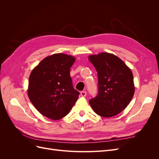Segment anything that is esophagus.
Returning <instances> with one entry per match:
<instances>
[{
  "label": "esophagus",
  "instance_id": "1",
  "mask_svg": "<svg viewBox=\"0 0 159 159\" xmlns=\"http://www.w3.org/2000/svg\"><path fill=\"white\" fill-rule=\"evenodd\" d=\"M80 95L81 97H85L86 95H87V93H86L85 91H81Z\"/></svg>",
  "mask_w": 159,
  "mask_h": 159
}]
</instances>
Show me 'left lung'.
Segmentation results:
<instances>
[{
  "instance_id": "1",
  "label": "left lung",
  "mask_w": 159,
  "mask_h": 159,
  "mask_svg": "<svg viewBox=\"0 0 159 159\" xmlns=\"http://www.w3.org/2000/svg\"><path fill=\"white\" fill-rule=\"evenodd\" d=\"M98 71V92L89 103L98 115L111 117L127 107L134 93L133 73L116 56L102 52L89 56Z\"/></svg>"
}]
</instances>
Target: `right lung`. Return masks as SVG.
Returning a JSON list of instances; mask_svg holds the SVG:
<instances>
[{
  "label": "right lung",
  "mask_w": 159,
  "mask_h": 159,
  "mask_svg": "<svg viewBox=\"0 0 159 159\" xmlns=\"http://www.w3.org/2000/svg\"><path fill=\"white\" fill-rule=\"evenodd\" d=\"M75 57L55 54L42 60L29 77L28 95L35 108L44 116L58 120L68 115L80 92L72 85L70 74Z\"/></svg>",
  "instance_id": "add662e5"
}]
</instances>
